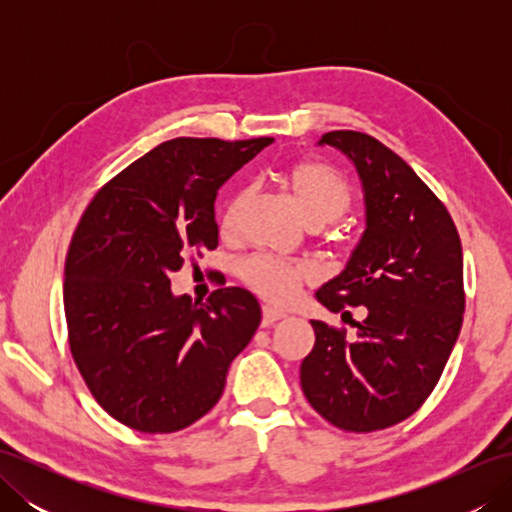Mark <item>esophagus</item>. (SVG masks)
I'll use <instances>...</instances> for the list:
<instances>
[{"label":"esophagus","instance_id":"34e87169","mask_svg":"<svg viewBox=\"0 0 512 512\" xmlns=\"http://www.w3.org/2000/svg\"><path fill=\"white\" fill-rule=\"evenodd\" d=\"M284 317H286L284 312L270 308V306H264V310H262V323H264V325H273V323L281 321Z\"/></svg>","mask_w":512,"mask_h":512}]
</instances>
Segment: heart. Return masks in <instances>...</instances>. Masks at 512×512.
<instances>
[{
  "label": "heart",
  "instance_id": "1",
  "mask_svg": "<svg viewBox=\"0 0 512 512\" xmlns=\"http://www.w3.org/2000/svg\"><path fill=\"white\" fill-rule=\"evenodd\" d=\"M284 184L295 202L297 211L308 224H328L341 217L350 204V187L345 178L334 167L317 160H303L286 169ZM248 191L242 189L226 202L220 231L222 235H233L237 228V217L242 211ZM237 275L248 288L268 301L286 303L295 292L312 279V270L306 264H292L270 255L246 257L237 266Z\"/></svg>",
  "mask_w": 512,
  "mask_h": 512
}]
</instances>
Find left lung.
I'll list each match as a JSON object with an SVG mask.
<instances>
[{
  "label": "left lung",
  "instance_id": "8db88e82",
  "mask_svg": "<svg viewBox=\"0 0 512 512\" xmlns=\"http://www.w3.org/2000/svg\"><path fill=\"white\" fill-rule=\"evenodd\" d=\"M363 189L365 231L339 275L317 290L332 312L365 306L356 339L323 321L301 389L334 427L356 433L409 418L438 385L462 328V244L449 211L394 151L361 132H330Z\"/></svg>",
  "mask_w": 512,
  "mask_h": 512
}]
</instances>
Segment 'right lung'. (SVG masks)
Here are the masks:
<instances>
[{"instance_id": "obj_1", "label": "right lung", "mask_w": 512, "mask_h": 512, "mask_svg": "<svg viewBox=\"0 0 512 512\" xmlns=\"http://www.w3.org/2000/svg\"><path fill=\"white\" fill-rule=\"evenodd\" d=\"M270 143L167 140L107 182L76 226L63 277L70 350L99 405L129 429L200 420L262 323L248 290L193 303L173 295L169 275L217 246V191Z\"/></svg>"}]
</instances>
